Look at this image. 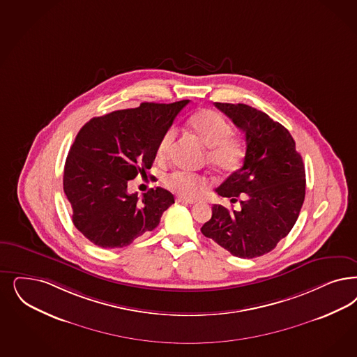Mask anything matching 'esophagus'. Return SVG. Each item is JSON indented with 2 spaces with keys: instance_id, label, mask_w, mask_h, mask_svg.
Listing matches in <instances>:
<instances>
[{
  "instance_id": "esophagus-1",
  "label": "esophagus",
  "mask_w": 357,
  "mask_h": 357,
  "mask_svg": "<svg viewBox=\"0 0 357 357\" xmlns=\"http://www.w3.org/2000/svg\"><path fill=\"white\" fill-rule=\"evenodd\" d=\"M176 202H178V203H185V204H194V203H197L195 199H190V197H176Z\"/></svg>"
}]
</instances>
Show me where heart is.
Instances as JSON below:
<instances>
[{
    "label": "heart",
    "mask_w": 357,
    "mask_h": 357,
    "mask_svg": "<svg viewBox=\"0 0 357 357\" xmlns=\"http://www.w3.org/2000/svg\"><path fill=\"white\" fill-rule=\"evenodd\" d=\"M188 125L202 144L209 149L208 160L213 167L220 172H234L240 169L244 160V149L238 141L231 138L234 129L220 113L203 109L190 119ZM175 135L176 130L170 128L160 137L155 150L157 160L167 158ZM165 183L170 190L183 197H194L207 185V179L188 172H175L167 175Z\"/></svg>",
    "instance_id": "b5f03b06"
}]
</instances>
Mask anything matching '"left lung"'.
<instances>
[{"label":"left lung","mask_w":357,"mask_h":357,"mask_svg":"<svg viewBox=\"0 0 357 357\" xmlns=\"http://www.w3.org/2000/svg\"><path fill=\"white\" fill-rule=\"evenodd\" d=\"M245 133L243 167L232 172L216 192L240 200V208L212 207L202 234L240 259L269 253L286 237L305 200L306 174L289 130L246 104L215 102Z\"/></svg>","instance_id":"1"}]
</instances>
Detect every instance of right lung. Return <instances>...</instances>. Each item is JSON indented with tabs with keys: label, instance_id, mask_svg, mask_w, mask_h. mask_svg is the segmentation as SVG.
Here are the masks:
<instances>
[{
	"label": "right lung",
	"instance_id": "add662e5",
	"mask_svg": "<svg viewBox=\"0 0 357 357\" xmlns=\"http://www.w3.org/2000/svg\"><path fill=\"white\" fill-rule=\"evenodd\" d=\"M190 100L142 102L93 117L79 130L64 165L63 190L75 227L95 245L123 248L153 231L174 203L165 188L142 197L128 194V182L145 175L160 137Z\"/></svg>",
	"mask_w": 357,
	"mask_h": 357
}]
</instances>
